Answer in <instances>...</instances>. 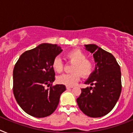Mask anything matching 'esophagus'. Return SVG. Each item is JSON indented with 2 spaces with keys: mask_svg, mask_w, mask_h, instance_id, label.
Listing matches in <instances>:
<instances>
[{
  "mask_svg": "<svg viewBox=\"0 0 133 133\" xmlns=\"http://www.w3.org/2000/svg\"><path fill=\"white\" fill-rule=\"evenodd\" d=\"M72 88V87H66V89H71Z\"/></svg>",
  "mask_w": 133,
  "mask_h": 133,
  "instance_id": "obj_1",
  "label": "esophagus"
}]
</instances>
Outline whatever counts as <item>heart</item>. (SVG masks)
<instances>
[{
	"mask_svg": "<svg viewBox=\"0 0 133 133\" xmlns=\"http://www.w3.org/2000/svg\"><path fill=\"white\" fill-rule=\"evenodd\" d=\"M69 61L75 63L72 71L70 74H63L57 78L58 83L67 87H72L77 84L82 77L87 78L89 77L93 71L94 64L90 60L87 59V55L79 49L70 50L66 55ZM52 66L56 72H61L63 70V61L59 57H56L52 61Z\"/></svg>",
	"mask_w": 133,
	"mask_h": 133,
	"instance_id": "obj_1",
	"label": "heart"
}]
</instances>
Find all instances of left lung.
I'll use <instances>...</instances> for the list:
<instances>
[{"label": "left lung", "mask_w": 133, "mask_h": 133, "mask_svg": "<svg viewBox=\"0 0 133 133\" xmlns=\"http://www.w3.org/2000/svg\"><path fill=\"white\" fill-rule=\"evenodd\" d=\"M93 54L95 69L86 84L93 87L81 89L77 104L84 114L97 118L107 115L118 101L121 92V72L113 55L94 44H85Z\"/></svg>", "instance_id": "1"}]
</instances>
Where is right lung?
Returning a JSON list of instances; mask_svg holds the SVG:
<instances>
[{
  "instance_id": "right-lung-1",
  "label": "right lung",
  "mask_w": 133,
  "mask_h": 133,
  "mask_svg": "<svg viewBox=\"0 0 133 133\" xmlns=\"http://www.w3.org/2000/svg\"><path fill=\"white\" fill-rule=\"evenodd\" d=\"M63 50L56 44L43 43L21 55L13 70V93L21 109L36 118L50 115L56 110L63 84L52 85L55 73L52 61Z\"/></svg>"
}]
</instances>
